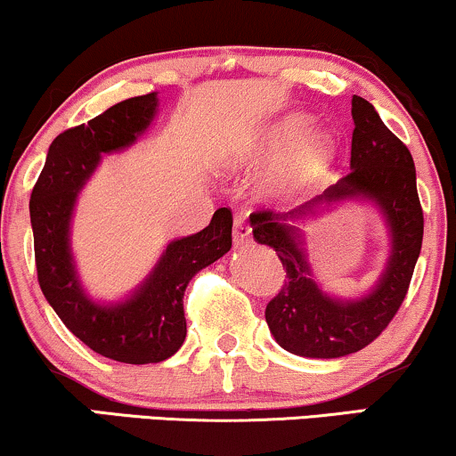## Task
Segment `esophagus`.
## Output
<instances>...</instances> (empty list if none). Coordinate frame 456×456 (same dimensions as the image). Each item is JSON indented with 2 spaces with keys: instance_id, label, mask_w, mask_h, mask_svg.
<instances>
[{
  "instance_id": "esophagus-1",
  "label": "esophagus",
  "mask_w": 456,
  "mask_h": 456,
  "mask_svg": "<svg viewBox=\"0 0 456 456\" xmlns=\"http://www.w3.org/2000/svg\"><path fill=\"white\" fill-rule=\"evenodd\" d=\"M232 237H234V245H243L251 239V228H249V224H247V213H243V211L234 213Z\"/></svg>"
}]
</instances>
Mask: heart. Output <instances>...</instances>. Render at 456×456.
<instances>
[{
    "label": "heart",
    "mask_w": 456,
    "mask_h": 456,
    "mask_svg": "<svg viewBox=\"0 0 456 456\" xmlns=\"http://www.w3.org/2000/svg\"><path fill=\"white\" fill-rule=\"evenodd\" d=\"M322 151H323V143L322 139H308L306 143H302L294 154H291L289 160V175L294 177H302L306 173H311L314 167L322 162Z\"/></svg>",
    "instance_id": "heart-1"
}]
</instances>
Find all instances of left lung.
Instances as JSON below:
<instances>
[{"mask_svg":"<svg viewBox=\"0 0 456 456\" xmlns=\"http://www.w3.org/2000/svg\"><path fill=\"white\" fill-rule=\"evenodd\" d=\"M351 171L317 199L291 211L251 213L254 239L271 245L285 268V285L266 306L274 340L294 355L334 359L362 351L383 334L408 294L423 245V207L417 171L406 143L397 139L372 103L353 94ZM363 195L381 207L392 230V257L379 285L362 301H334L318 289L301 249L294 218L310 215L322 201Z\"/></svg>","mask_w":456,"mask_h":456,"instance_id":"obj_1","label":"left lung"}]
</instances>
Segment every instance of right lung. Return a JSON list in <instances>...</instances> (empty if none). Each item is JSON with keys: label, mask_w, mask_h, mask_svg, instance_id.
<instances>
[{"label": "right lung", "mask_w": 456, "mask_h": 456, "mask_svg": "<svg viewBox=\"0 0 456 456\" xmlns=\"http://www.w3.org/2000/svg\"><path fill=\"white\" fill-rule=\"evenodd\" d=\"M156 93L111 105L86 125L67 128L50 145L33 185L29 213L37 283L61 322L99 355L122 363H159L185 340L183 294L196 273L232 247V213H213L211 224L167 247L160 262L128 300L101 306L84 294L69 249V222L77 192L101 154L122 150L150 126Z\"/></svg>", "instance_id": "obj_1"}]
</instances>
